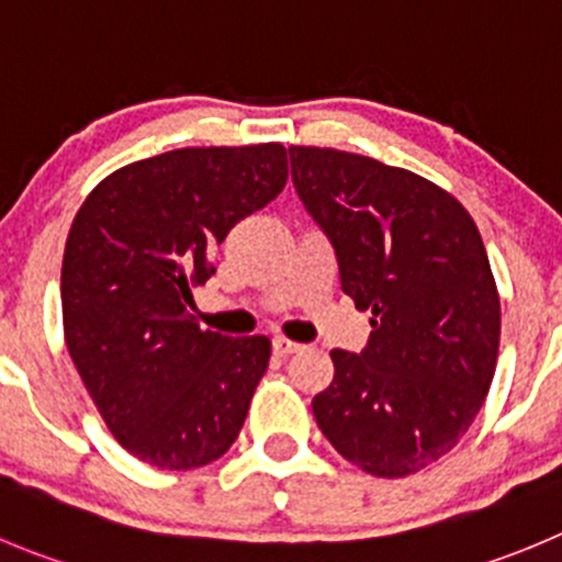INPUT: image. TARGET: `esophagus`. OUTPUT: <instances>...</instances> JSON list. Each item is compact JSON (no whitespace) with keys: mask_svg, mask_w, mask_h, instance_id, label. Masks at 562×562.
I'll return each instance as SVG.
<instances>
[{"mask_svg":"<svg viewBox=\"0 0 562 562\" xmlns=\"http://www.w3.org/2000/svg\"><path fill=\"white\" fill-rule=\"evenodd\" d=\"M272 350H276L278 356H292V352L303 350V345H297V341L292 339H284V336H276V339H272Z\"/></svg>","mask_w":562,"mask_h":562,"instance_id":"1","label":"esophagus"}]
</instances>
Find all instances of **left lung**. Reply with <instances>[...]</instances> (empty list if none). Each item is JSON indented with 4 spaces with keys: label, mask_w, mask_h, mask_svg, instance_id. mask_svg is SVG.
I'll use <instances>...</instances> for the list:
<instances>
[{
    "label": "left lung",
    "mask_w": 562,
    "mask_h": 562,
    "mask_svg": "<svg viewBox=\"0 0 562 562\" xmlns=\"http://www.w3.org/2000/svg\"><path fill=\"white\" fill-rule=\"evenodd\" d=\"M292 184L334 245L341 292L372 312L361 352L334 350L312 400L334 450L405 477L461 441L488 394L499 295L469 212L432 181L372 157L292 146Z\"/></svg>",
    "instance_id": "1"
}]
</instances>
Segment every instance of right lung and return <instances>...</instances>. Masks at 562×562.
Segmentation results:
<instances>
[{
  "mask_svg": "<svg viewBox=\"0 0 562 562\" xmlns=\"http://www.w3.org/2000/svg\"><path fill=\"white\" fill-rule=\"evenodd\" d=\"M284 184L281 143L179 148L106 176L74 217L68 352L117 445L148 467H206L237 441L270 339L201 330L187 306L215 245Z\"/></svg>",
  "mask_w": 562,
  "mask_h": 562,
  "instance_id": "obj_1",
  "label": "right lung"
}]
</instances>
